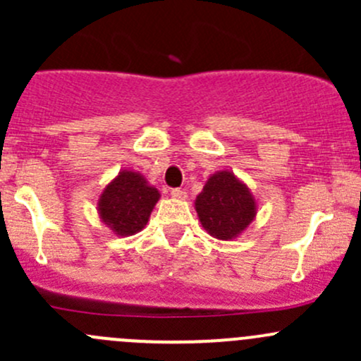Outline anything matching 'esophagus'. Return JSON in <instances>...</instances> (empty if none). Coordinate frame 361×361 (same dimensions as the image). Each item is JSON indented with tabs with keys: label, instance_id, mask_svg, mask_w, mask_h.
I'll use <instances>...</instances> for the list:
<instances>
[{
	"label": "esophagus",
	"instance_id": "obj_1",
	"mask_svg": "<svg viewBox=\"0 0 361 361\" xmlns=\"http://www.w3.org/2000/svg\"><path fill=\"white\" fill-rule=\"evenodd\" d=\"M171 197L176 199V201H185V199H187V192L180 190V188H173V190H171Z\"/></svg>",
	"mask_w": 361,
	"mask_h": 361
}]
</instances>
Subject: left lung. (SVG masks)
<instances>
[{
	"instance_id": "obj_1",
	"label": "left lung",
	"mask_w": 361,
	"mask_h": 361,
	"mask_svg": "<svg viewBox=\"0 0 361 361\" xmlns=\"http://www.w3.org/2000/svg\"><path fill=\"white\" fill-rule=\"evenodd\" d=\"M195 211L204 231L220 241L239 238L257 216V199L232 171L211 174L195 197Z\"/></svg>"
}]
</instances>
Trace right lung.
I'll list each match as a JSON object with an SVG mask.
<instances>
[{
  "label": "right lung",
  "mask_w": 361,
  "mask_h": 361,
  "mask_svg": "<svg viewBox=\"0 0 361 361\" xmlns=\"http://www.w3.org/2000/svg\"><path fill=\"white\" fill-rule=\"evenodd\" d=\"M160 192L134 169H122L103 188L97 214L115 235L129 238L147 227Z\"/></svg>",
  "instance_id": "right-lung-1"
}]
</instances>
